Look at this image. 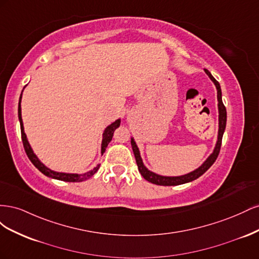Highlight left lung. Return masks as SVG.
<instances>
[{"mask_svg": "<svg viewBox=\"0 0 259 259\" xmlns=\"http://www.w3.org/2000/svg\"><path fill=\"white\" fill-rule=\"evenodd\" d=\"M205 73L208 75L209 79L213 81V83L216 86L217 90V100H218V136H217V143L214 148V151L211 153L208 158L204 161V163L202 164L201 166H199L197 169H194L190 173L182 175V176H162L153 173V171L149 170L145 165L144 162L142 160V156H140L139 149L135 143L134 138H131V144L133 148V152H134L136 163L138 166L139 173L142 174V176L148 180L149 183H152L154 185H159V186H178V185H183L186 183H190L192 180L199 178L202 176L205 171L213 165L214 162L216 161L217 156L219 154V151H221V147H222V139L224 132L226 128V122H227V111H226V107L223 104V99H222V90H221V85L215 80V77L210 74L208 70L204 69Z\"/></svg>", "mask_w": 259, "mask_h": 259, "instance_id": "obj_1", "label": "left lung"}]
</instances>
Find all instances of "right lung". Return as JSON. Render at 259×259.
<instances>
[{
  "mask_svg": "<svg viewBox=\"0 0 259 259\" xmlns=\"http://www.w3.org/2000/svg\"><path fill=\"white\" fill-rule=\"evenodd\" d=\"M23 92V91H22ZM22 92L20 94L19 97V103H18V119L20 122V131H21V139H22V144H23V148H25V151L28 155L29 160L32 162L33 165L41 171L42 174H44L45 176L54 178V179H58V180H62V182H69V183H79V182H84V180L91 178L94 174L96 173L99 168V164L97 166L94 167L93 169L86 171V173L83 174H69V173H60V171H55L49 167H46L44 164L37 159V156L35 155V153L33 152L32 148H31L28 139H27V135L25 133V130H23V123H22V117H21V97H22ZM121 123V119L115 120L113 123H111L110 125H108L106 127V130L104 131L103 134V142H101V154H104V152L106 151V148L109 145V143L112 140V136L114 131L120 126Z\"/></svg>",
  "mask_w": 259,
  "mask_h": 259,
  "instance_id": "right-lung-1",
  "label": "right lung"
}]
</instances>
